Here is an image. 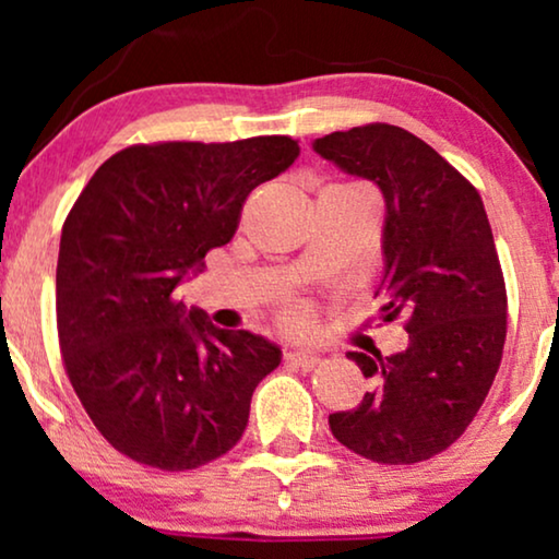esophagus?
Masks as SVG:
<instances>
[{
    "label": "esophagus",
    "instance_id": "34e87169",
    "mask_svg": "<svg viewBox=\"0 0 559 559\" xmlns=\"http://www.w3.org/2000/svg\"><path fill=\"white\" fill-rule=\"evenodd\" d=\"M287 364L302 366V369H312V366L320 364V356L312 354V350H308V348H293L287 354Z\"/></svg>",
    "mask_w": 559,
    "mask_h": 559
}]
</instances>
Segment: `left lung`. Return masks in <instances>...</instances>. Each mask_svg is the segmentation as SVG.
Segmentation results:
<instances>
[{"mask_svg":"<svg viewBox=\"0 0 559 559\" xmlns=\"http://www.w3.org/2000/svg\"><path fill=\"white\" fill-rule=\"evenodd\" d=\"M312 150L384 195L377 295H384V320L404 312L409 333L402 354L348 350L377 386L358 407L333 412L328 425L341 445L369 461H427L473 423L507 341V287L484 201L402 127H354L320 136Z\"/></svg>","mask_w":559,"mask_h":559,"instance_id":"left-lung-1","label":"left lung"}]
</instances>
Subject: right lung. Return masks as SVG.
<instances>
[{"label":"right lung","instance_id":"obj_1","mask_svg":"<svg viewBox=\"0 0 559 559\" xmlns=\"http://www.w3.org/2000/svg\"><path fill=\"white\" fill-rule=\"evenodd\" d=\"M300 155L289 136L134 144L94 173L60 234L56 310L68 379L119 453L190 471L241 440L277 343L216 328L175 289L239 228L251 190Z\"/></svg>","mask_w":559,"mask_h":559}]
</instances>
